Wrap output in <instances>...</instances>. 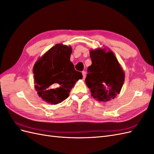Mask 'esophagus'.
I'll list each match as a JSON object with an SVG mask.
<instances>
[{
    "label": "esophagus",
    "instance_id": "34e87169",
    "mask_svg": "<svg viewBox=\"0 0 154 154\" xmlns=\"http://www.w3.org/2000/svg\"><path fill=\"white\" fill-rule=\"evenodd\" d=\"M82 75H83V79H85V78L86 76V72H85V71H83L82 72Z\"/></svg>",
    "mask_w": 154,
    "mask_h": 154
}]
</instances>
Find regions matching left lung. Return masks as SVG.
<instances>
[{
  "instance_id": "left-lung-1",
  "label": "left lung",
  "mask_w": 154,
  "mask_h": 154,
  "mask_svg": "<svg viewBox=\"0 0 154 154\" xmlns=\"http://www.w3.org/2000/svg\"><path fill=\"white\" fill-rule=\"evenodd\" d=\"M90 57L92 64L87 69L85 83L91 96L99 102L110 101L121 91L125 80L124 70L111 50H90Z\"/></svg>"
}]
</instances>
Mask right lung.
<instances>
[{
	"instance_id": "add662e5",
	"label": "right lung",
	"mask_w": 154,
	"mask_h": 154,
	"mask_svg": "<svg viewBox=\"0 0 154 154\" xmlns=\"http://www.w3.org/2000/svg\"><path fill=\"white\" fill-rule=\"evenodd\" d=\"M71 46L56 44L39 57L33 68L35 89L38 96L51 104L61 103L69 96L82 74L70 61Z\"/></svg>"
}]
</instances>
